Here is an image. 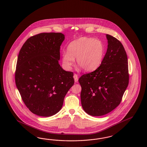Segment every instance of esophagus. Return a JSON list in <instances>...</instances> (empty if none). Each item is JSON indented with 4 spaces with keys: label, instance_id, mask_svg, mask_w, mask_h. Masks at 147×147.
Returning a JSON list of instances; mask_svg holds the SVG:
<instances>
[{
    "label": "esophagus",
    "instance_id": "34e87169",
    "mask_svg": "<svg viewBox=\"0 0 147 147\" xmlns=\"http://www.w3.org/2000/svg\"><path fill=\"white\" fill-rule=\"evenodd\" d=\"M73 77H74V82H78V75L76 74H74Z\"/></svg>",
    "mask_w": 147,
    "mask_h": 147
}]
</instances>
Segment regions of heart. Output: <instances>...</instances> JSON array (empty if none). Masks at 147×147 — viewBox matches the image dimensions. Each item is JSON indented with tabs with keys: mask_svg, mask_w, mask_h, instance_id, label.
I'll list each match as a JSON object with an SVG mask.
<instances>
[{
	"mask_svg": "<svg viewBox=\"0 0 147 147\" xmlns=\"http://www.w3.org/2000/svg\"><path fill=\"white\" fill-rule=\"evenodd\" d=\"M105 53V47L102 41L82 37L69 43L68 51L63 53L62 62L67 69H70L76 58V63L84 71H92L101 65Z\"/></svg>",
	"mask_w": 147,
	"mask_h": 147,
	"instance_id": "obj_1",
	"label": "heart"
}]
</instances>
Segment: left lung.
<instances>
[{
  "mask_svg": "<svg viewBox=\"0 0 147 147\" xmlns=\"http://www.w3.org/2000/svg\"><path fill=\"white\" fill-rule=\"evenodd\" d=\"M106 37L108 48L101 65L79 79L82 108L94 117L107 114L119 105L129 81L127 57L123 44L112 35Z\"/></svg>",
  "mask_w": 147,
  "mask_h": 147,
  "instance_id": "obj_1",
  "label": "left lung"
}]
</instances>
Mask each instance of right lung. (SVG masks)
Segmentation results:
<instances>
[{
    "label": "right lung",
    "mask_w": 147,
    "mask_h": 147,
    "mask_svg": "<svg viewBox=\"0 0 147 147\" xmlns=\"http://www.w3.org/2000/svg\"><path fill=\"white\" fill-rule=\"evenodd\" d=\"M61 33H42L28 38L18 56L15 82L24 103L33 114L50 117L61 110L74 85L73 73L60 66Z\"/></svg>",
    "instance_id": "obj_1"
}]
</instances>
